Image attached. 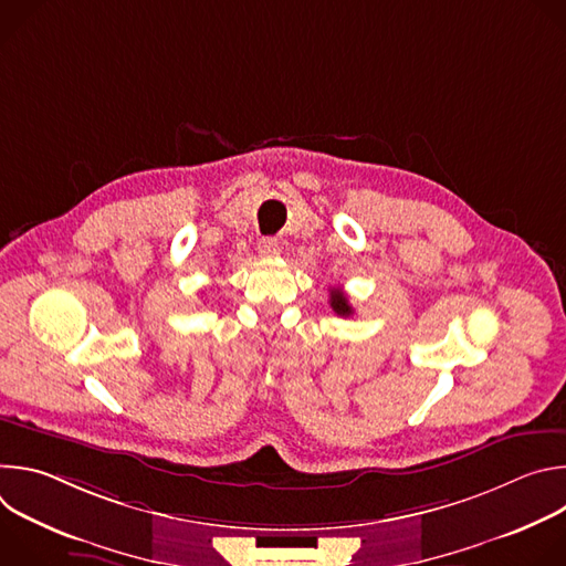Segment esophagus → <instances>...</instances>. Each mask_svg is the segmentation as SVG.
<instances>
[{
  "mask_svg": "<svg viewBox=\"0 0 566 566\" xmlns=\"http://www.w3.org/2000/svg\"><path fill=\"white\" fill-rule=\"evenodd\" d=\"M258 251L262 258H277L280 255V241L275 237H264L260 239Z\"/></svg>",
  "mask_w": 566,
  "mask_h": 566,
  "instance_id": "obj_1",
  "label": "esophagus"
}]
</instances>
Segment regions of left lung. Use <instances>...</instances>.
Instances as JSON below:
<instances>
[{
    "label": "left lung",
    "mask_w": 566,
    "mask_h": 566,
    "mask_svg": "<svg viewBox=\"0 0 566 566\" xmlns=\"http://www.w3.org/2000/svg\"><path fill=\"white\" fill-rule=\"evenodd\" d=\"M329 304H332V308H334L338 315H343V317H349V315L354 313V308H352L347 295L343 293V289H332Z\"/></svg>",
    "instance_id": "8db88e82"
}]
</instances>
